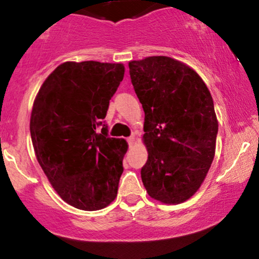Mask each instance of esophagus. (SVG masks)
Segmentation results:
<instances>
[{
  "instance_id": "esophagus-1",
  "label": "esophagus",
  "mask_w": 259,
  "mask_h": 259,
  "mask_svg": "<svg viewBox=\"0 0 259 259\" xmlns=\"http://www.w3.org/2000/svg\"><path fill=\"white\" fill-rule=\"evenodd\" d=\"M134 140H136V137H134V136H131L128 139H127V141H128L130 145H132L134 143Z\"/></svg>"
}]
</instances>
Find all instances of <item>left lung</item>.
I'll return each instance as SVG.
<instances>
[{
    "instance_id": "1",
    "label": "left lung",
    "mask_w": 259,
    "mask_h": 259,
    "mask_svg": "<svg viewBox=\"0 0 259 259\" xmlns=\"http://www.w3.org/2000/svg\"><path fill=\"white\" fill-rule=\"evenodd\" d=\"M128 66L145 112L144 186L159 201L183 203L199 189L214 158L218 121L210 91L193 69L167 56Z\"/></svg>"
}]
</instances>
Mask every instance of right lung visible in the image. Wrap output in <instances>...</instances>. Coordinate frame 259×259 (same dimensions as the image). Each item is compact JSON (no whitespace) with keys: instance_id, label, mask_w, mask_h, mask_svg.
Instances as JSON below:
<instances>
[{"instance_id":"1","label":"right lung","mask_w":259,"mask_h":259,"mask_svg":"<svg viewBox=\"0 0 259 259\" xmlns=\"http://www.w3.org/2000/svg\"><path fill=\"white\" fill-rule=\"evenodd\" d=\"M123 74L121 63L65 62L34 101L30 136L38 164L59 196L79 210H101L118 193L127 143L108 136L104 119Z\"/></svg>"}]
</instances>
